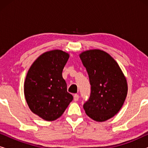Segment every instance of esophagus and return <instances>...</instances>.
<instances>
[{"instance_id": "1", "label": "esophagus", "mask_w": 148, "mask_h": 148, "mask_svg": "<svg viewBox=\"0 0 148 148\" xmlns=\"http://www.w3.org/2000/svg\"><path fill=\"white\" fill-rule=\"evenodd\" d=\"M79 96L78 94H74V100L75 102L79 100Z\"/></svg>"}]
</instances>
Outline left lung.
Masks as SVG:
<instances>
[{
    "mask_svg": "<svg viewBox=\"0 0 148 148\" xmlns=\"http://www.w3.org/2000/svg\"><path fill=\"white\" fill-rule=\"evenodd\" d=\"M88 73L90 98L84 104L88 116L103 122L117 114L127 94V83L119 64L100 50H90L79 55Z\"/></svg>",
    "mask_w": 148,
    "mask_h": 148,
    "instance_id": "8db88e82",
    "label": "left lung"
}]
</instances>
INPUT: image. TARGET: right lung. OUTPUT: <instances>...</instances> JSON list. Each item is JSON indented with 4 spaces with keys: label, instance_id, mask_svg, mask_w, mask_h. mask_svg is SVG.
Segmentation results:
<instances>
[{
    "label": "right lung",
    "instance_id": "add662e5",
    "mask_svg": "<svg viewBox=\"0 0 148 148\" xmlns=\"http://www.w3.org/2000/svg\"><path fill=\"white\" fill-rule=\"evenodd\" d=\"M69 57V54L60 50L46 52L27 72L24 84L25 100L30 110L44 120L59 118L73 99L62 75Z\"/></svg>",
    "mask_w": 148,
    "mask_h": 148
}]
</instances>
